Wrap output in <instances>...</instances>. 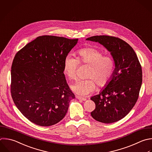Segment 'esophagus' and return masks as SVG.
<instances>
[{
	"mask_svg": "<svg viewBox=\"0 0 152 152\" xmlns=\"http://www.w3.org/2000/svg\"><path fill=\"white\" fill-rule=\"evenodd\" d=\"M76 97H77V99H79V100H83V101L86 100V98L83 97H81V96H76Z\"/></svg>",
	"mask_w": 152,
	"mask_h": 152,
	"instance_id": "esophagus-1",
	"label": "esophagus"
}]
</instances>
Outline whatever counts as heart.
<instances>
[{"label": "heart", "mask_w": 152, "mask_h": 152, "mask_svg": "<svg viewBox=\"0 0 152 152\" xmlns=\"http://www.w3.org/2000/svg\"><path fill=\"white\" fill-rule=\"evenodd\" d=\"M77 58L68 54L64 61V72L71 80L77 77L79 64L90 65L87 74L88 79L78 80L72 86V90L80 96H87L96 89V83L99 87L106 86L111 80L114 70L115 61L110 56L104 55L103 51L92 47L79 49Z\"/></svg>", "instance_id": "1"}]
</instances>
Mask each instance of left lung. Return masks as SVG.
<instances>
[{"label": "left lung", "mask_w": 152, "mask_h": 152, "mask_svg": "<svg viewBox=\"0 0 152 152\" xmlns=\"http://www.w3.org/2000/svg\"><path fill=\"white\" fill-rule=\"evenodd\" d=\"M86 40L103 45L110 52L115 65L106 87L91 97L96 104L91 115L100 122H116L124 118L137 101L142 84L141 64L133 49L119 38L94 36Z\"/></svg>", "instance_id": "left-lung-1"}]
</instances>
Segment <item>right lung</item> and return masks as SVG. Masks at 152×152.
I'll list each match as a JSON object with an SVG mask.
<instances>
[{"label":"right lung","mask_w":152,"mask_h":152,"mask_svg":"<svg viewBox=\"0 0 152 152\" xmlns=\"http://www.w3.org/2000/svg\"><path fill=\"white\" fill-rule=\"evenodd\" d=\"M78 40L39 36L16 53L11 67V96L31 122L48 126L65 117L75 95L66 83L64 61Z\"/></svg>","instance_id":"add662e5"}]
</instances>
